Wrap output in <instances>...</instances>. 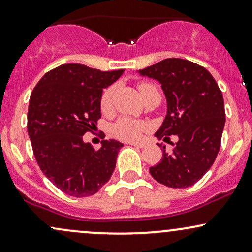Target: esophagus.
<instances>
[{"label":"esophagus","instance_id":"esophagus-1","mask_svg":"<svg viewBox=\"0 0 252 252\" xmlns=\"http://www.w3.org/2000/svg\"><path fill=\"white\" fill-rule=\"evenodd\" d=\"M129 145H133V147H137V148H144L145 144L144 143H137V142H129L128 143Z\"/></svg>","mask_w":252,"mask_h":252}]
</instances>
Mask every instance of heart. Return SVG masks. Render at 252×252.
<instances>
[{
  "instance_id": "heart-1",
  "label": "heart",
  "mask_w": 252,
  "mask_h": 252,
  "mask_svg": "<svg viewBox=\"0 0 252 252\" xmlns=\"http://www.w3.org/2000/svg\"><path fill=\"white\" fill-rule=\"evenodd\" d=\"M138 90H139L142 97H144L145 94L149 93H159L158 86L153 83H147L142 82L138 84ZM115 94V86H108L107 89H104V91L102 93L101 101H99V105H101L102 112H108V110L112 108L113 105V99H114ZM147 128V125L142 121L133 120V119L129 118H120L118 121L113 125L112 131L114 133L115 137L120 138L123 140H127V142H131V140H136L142 136L143 132Z\"/></svg>"
}]
</instances>
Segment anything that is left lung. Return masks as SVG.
Listing matches in <instances>:
<instances>
[{"mask_svg":"<svg viewBox=\"0 0 252 252\" xmlns=\"http://www.w3.org/2000/svg\"><path fill=\"white\" fill-rule=\"evenodd\" d=\"M138 72L158 79L166 94L167 115L155 136L170 144L168 136L179 138L172 153L163 150L161 161L149 172L169 188L192 186L220 150L226 121L222 93L204 67L184 59H166Z\"/></svg>","mask_w":252,"mask_h":252,"instance_id":"obj_1","label":"left lung"}]
</instances>
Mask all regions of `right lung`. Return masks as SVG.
I'll list each match as a JSON object with an SVG mask.
<instances>
[{
	"instance_id": "right-lung-1",
	"label": "right lung",
	"mask_w": 252,
	"mask_h": 252,
	"mask_svg": "<svg viewBox=\"0 0 252 252\" xmlns=\"http://www.w3.org/2000/svg\"><path fill=\"white\" fill-rule=\"evenodd\" d=\"M124 71L61 64L45 73L32 91L28 132L33 155L45 177L68 196H93L114 172L123 143L103 137L96 150L83 142V136L93 132L101 119L103 88Z\"/></svg>"
}]
</instances>
